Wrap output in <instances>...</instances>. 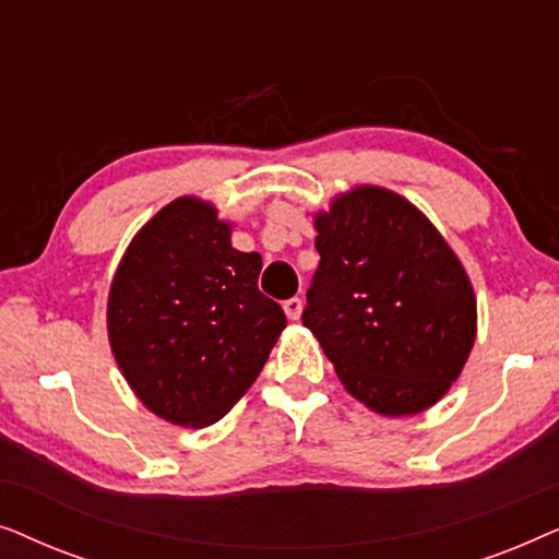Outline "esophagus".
Listing matches in <instances>:
<instances>
[{
  "label": "esophagus",
  "instance_id": "1",
  "mask_svg": "<svg viewBox=\"0 0 559 559\" xmlns=\"http://www.w3.org/2000/svg\"><path fill=\"white\" fill-rule=\"evenodd\" d=\"M282 308H285L289 320H297V318L302 316V300H300V297H289V300H285V305H282Z\"/></svg>",
  "mask_w": 559,
  "mask_h": 559
}]
</instances>
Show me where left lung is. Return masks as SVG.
Returning <instances> with one entry per match:
<instances>
[{
    "label": "left lung",
    "instance_id": "1",
    "mask_svg": "<svg viewBox=\"0 0 559 559\" xmlns=\"http://www.w3.org/2000/svg\"><path fill=\"white\" fill-rule=\"evenodd\" d=\"M320 264L302 325L341 384L386 417L417 415L461 377L476 295L461 259L407 198L358 186L316 216Z\"/></svg>",
    "mask_w": 559,
    "mask_h": 559
}]
</instances>
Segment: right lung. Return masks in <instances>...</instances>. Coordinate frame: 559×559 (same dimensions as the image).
I'll list each match as a JSON object with an SVG mask.
<instances>
[{"instance_id":"1","label":"right lung","mask_w":559,"mask_h":559,"mask_svg":"<svg viewBox=\"0 0 559 559\" xmlns=\"http://www.w3.org/2000/svg\"><path fill=\"white\" fill-rule=\"evenodd\" d=\"M262 257L186 195L129 243L109 289V343L144 407L182 427L218 423L247 394L287 318L259 293Z\"/></svg>"}]
</instances>
